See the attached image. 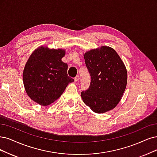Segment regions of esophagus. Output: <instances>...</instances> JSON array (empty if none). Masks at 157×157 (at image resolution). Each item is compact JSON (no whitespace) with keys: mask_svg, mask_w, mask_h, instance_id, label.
Wrapping results in <instances>:
<instances>
[{"mask_svg":"<svg viewBox=\"0 0 157 157\" xmlns=\"http://www.w3.org/2000/svg\"><path fill=\"white\" fill-rule=\"evenodd\" d=\"M79 75H76V76L74 78V81H75V82H78V81H79Z\"/></svg>","mask_w":157,"mask_h":157,"instance_id":"1","label":"esophagus"}]
</instances>
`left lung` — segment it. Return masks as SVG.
<instances>
[{
    "label": "left lung",
    "instance_id": "obj_1",
    "mask_svg": "<svg viewBox=\"0 0 157 157\" xmlns=\"http://www.w3.org/2000/svg\"><path fill=\"white\" fill-rule=\"evenodd\" d=\"M84 58L90 84L87 90L81 92L82 100L96 113L109 111L117 105L126 87L124 64L117 52L109 46L87 52Z\"/></svg>",
    "mask_w": 157,
    "mask_h": 157
}]
</instances>
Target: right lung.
I'll list each match as a JSON object with an SVG mask.
<instances>
[{"instance_id": "1", "label": "right lung", "mask_w": 157, "mask_h": 157, "mask_svg": "<svg viewBox=\"0 0 157 157\" xmlns=\"http://www.w3.org/2000/svg\"><path fill=\"white\" fill-rule=\"evenodd\" d=\"M65 51L40 46L29 58L23 72V83L32 100L43 106L58 99L74 79L67 74L68 65L61 61Z\"/></svg>"}]
</instances>
